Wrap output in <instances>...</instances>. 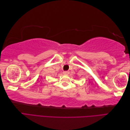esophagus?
Returning a JSON list of instances; mask_svg holds the SVG:
<instances>
[{"label": "esophagus", "instance_id": "1", "mask_svg": "<svg viewBox=\"0 0 130 130\" xmlns=\"http://www.w3.org/2000/svg\"><path fill=\"white\" fill-rule=\"evenodd\" d=\"M69 74V72L68 71H64L63 72V74H65V75H68Z\"/></svg>", "mask_w": 130, "mask_h": 130}]
</instances>
